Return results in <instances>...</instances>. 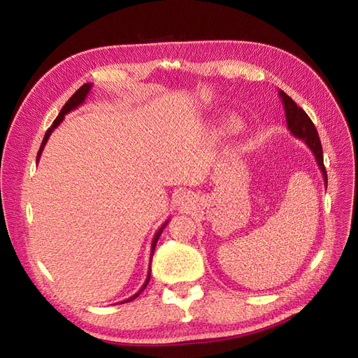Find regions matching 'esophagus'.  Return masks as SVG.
Listing matches in <instances>:
<instances>
[{"label": "esophagus", "instance_id": "34e87169", "mask_svg": "<svg viewBox=\"0 0 358 358\" xmlns=\"http://www.w3.org/2000/svg\"><path fill=\"white\" fill-rule=\"evenodd\" d=\"M178 201H180V203H182V206H187L189 202H192V195L190 193H185V195H181L178 198Z\"/></svg>", "mask_w": 358, "mask_h": 358}]
</instances>
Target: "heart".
I'll return each mask as SVG.
<instances>
[{
	"instance_id": "1",
	"label": "heart",
	"mask_w": 358,
	"mask_h": 358,
	"mask_svg": "<svg viewBox=\"0 0 358 358\" xmlns=\"http://www.w3.org/2000/svg\"><path fill=\"white\" fill-rule=\"evenodd\" d=\"M241 129V120L234 117V115H228L224 117L217 126V131L220 135H231V134H236Z\"/></svg>"
}]
</instances>
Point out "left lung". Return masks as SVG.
I'll use <instances>...</instances> for the list:
<instances>
[{"label": "left lung", "instance_id": "8db88e82", "mask_svg": "<svg viewBox=\"0 0 358 358\" xmlns=\"http://www.w3.org/2000/svg\"><path fill=\"white\" fill-rule=\"evenodd\" d=\"M279 96L282 99V103L285 108V117H287V126L289 131L295 138L306 142V145H308L313 152L316 163H318V166L322 172L324 185L327 189V171H325L324 159H322V145H321V141L315 124L309 118V115L306 114L300 106H297V103H295L288 94H285L282 90H279Z\"/></svg>", "mask_w": 358, "mask_h": 358}]
</instances>
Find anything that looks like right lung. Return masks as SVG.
<instances>
[{
  "instance_id": "obj_1",
  "label": "right lung",
  "mask_w": 358,
  "mask_h": 358,
  "mask_svg": "<svg viewBox=\"0 0 358 358\" xmlns=\"http://www.w3.org/2000/svg\"><path fill=\"white\" fill-rule=\"evenodd\" d=\"M91 88H93V84H90V83H87V84H84L83 87H80L76 93L71 96L69 100H67V103L63 106V109L59 110V114H58V117L54 120V122H52V126H50L48 130H46V134H45V138H43V141H42V145H40V150H38V152H37V162L40 160V156H42V151H43V148H45V145H46V142H48V139H49V136H50V134H52V131L61 124V122H63V120H64V117L69 114L70 110H73V109H76L78 106H80L85 101V99H87V96L90 94V91H91ZM168 222H169V219L162 224V227L159 228V231L156 232V236H155V238H152V243H151V255H150V259H152V255H155V249H156V244H157V240H159V237L162 236V232H163V229L166 228V224H168ZM150 278H151V267H150V270H148V274H147V279H145V283L142 285L141 287V289L135 294V295H131L130 299H127V300H124V301H121V303H129V301H131V300H135L138 295L144 291L145 288H147V285H148V282H150Z\"/></svg>"
}]
</instances>
